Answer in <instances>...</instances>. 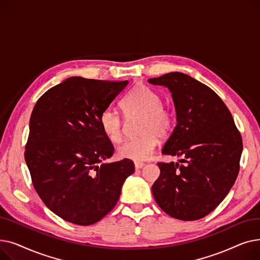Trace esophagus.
<instances>
[{"label":"esophagus","mask_w":260,"mask_h":260,"mask_svg":"<svg viewBox=\"0 0 260 260\" xmlns=\"http://www.w3.org/2000/svg\"><path fill=\"white\" fill-rule=\"evenodd\" d=\"M143 167H144V163H142V162H135V169L136 170L142 169Z\"/></svg>","instance_id":"obj_1"}]
</instances>
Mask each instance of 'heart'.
Returning <instances> with one entry per match:
<instances>
[{"mask_svg": "<svg viewBox=\"0 0 260 260\" xmlns=\"http://www.w3.org/2000/svg\"><path fill=\"white\" fill-rule=\"evenodd\" d=\"M126 119L140 118L138 134L140 137L123 143L118 148L120 158L133 161H144L151 157L158 143L171 134L174 126L173 114L162 105V99L155 90L145 85L135 87L122 102ZM99 124L113 142L119 143L123 137V123L112 108H106L99 116Z\"/></svg>", "mask_w": 260, "mask_h": 260, "instance_id": "heart-1", "label": "heart"}]
</instances>
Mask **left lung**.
<instances>
[{
  "label": "left lung",
  "mask_w": 260,
  "mask_h": 260,
  "mask_svg": "<svg viewBox=\"0 0 260 260\" xmlns=\"http://www.w3.org/2000/svg\"><path fill=\"white\" fill-rule=\"evenodd\" d=\"M148 82L168 87L176 109L177 125L162 154L182 157L179 163H158L154 198L176 219H200L219 206L237 178L241 135L219 95L196 79L175 72Z\"/></svg>",
  "instance_id": "8db88e82"
}]
</instances>
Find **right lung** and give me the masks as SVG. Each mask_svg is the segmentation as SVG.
I'll return each instance as SVG.
<instances>
[{"mask_svg": "<svg viewBox=\"0 0 260 260\" xmlns=\"http://www.w3.org/2000/svg\"><path fill=\"white\" fill-rule=\"evenodd\" d=\"M128 81L68 78L48 89L31 113L25 161L45 206L78 225L101 220L135 171L129 159L103 163L114 146L99 116Z\"/></svg>", "mask_w": 260, "mask_h": 260, "instance_id": "1", "label": "right lung"}]
</instances>
